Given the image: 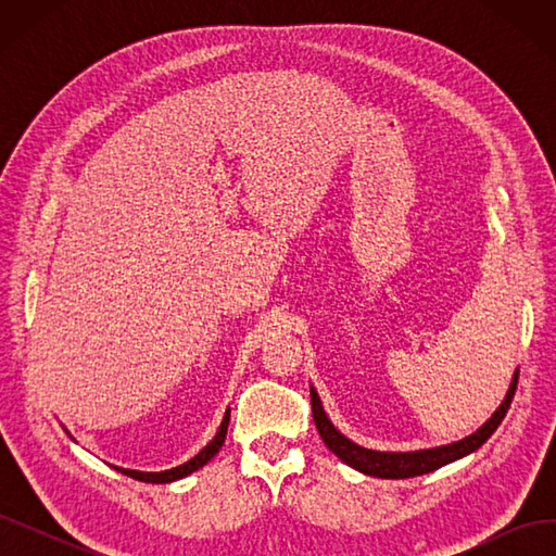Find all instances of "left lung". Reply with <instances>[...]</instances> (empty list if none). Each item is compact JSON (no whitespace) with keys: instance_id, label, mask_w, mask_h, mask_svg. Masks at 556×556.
Here are the masks:
<instances>
[{"instance_id":"1","label":"left lung","mask_w":556,"mask_h":556,"mask_svg":"<svg viewBox=\"0 0 556 556\" xmlns=\"http://www.w3.org/2000/svg\"><path fill=\"white\" fill-rule=\"evenodd\" d=\"M517 378L519 371H515L513 382L508 387L506 399L501 401V406L494 410V415L486 419V422L476 431L466 435V439L450 443V445H439V447H429V450H415V452H380V450H368L357 443H352L350 439L331 425V419L327 417L323 401H319L317 392L311 387V406H313V419L315 427L323 435L325 445L339 457L343 464L352 466L364 476H374V478H384V480H403V478H415V476H425L431 473V470L441 468L445 464L457 462L466 454L476 452L490 435L498 429V425L506 417L515 390H517Z\"/></svg>"}]
</instances>
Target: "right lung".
Instances as JSON below:
<instances>
[{
    "label": "right lung",
    "mask_w": 556,
    "mask_h": 556,
    "mask_svg": "<svg viewBox=\"0 0 556 556\" xmlns=\"http://www.w3.org/2000/svg\"><path fill=\"white\" fill-rule=\"evenodd\" d=\"M227 427H229V408H227V413H225V417H223L220 429H217V433H215V439H213L204 450H201L199 454H194V457H192L190 462H185V464H180V466H176V468L160 470V473H143V470H131V468H121V466H113V468L121 470V473H125V476H129V478H134V480L153 482V484H166V482L180 480V478H185V476L194 473V470H199L201 466H206V464L215 457V454L220 452V447H223V443H225V439H227Z\"/></svg>",
    "instance_id": "right-lung-1"
}]
</instances>
